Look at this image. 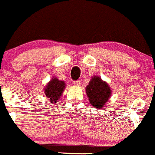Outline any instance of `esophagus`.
Segmentation results:
<instances>
[{
  "instance_id": "1",
  "label": "esophagus",
  "mask_w": 155,
  "mask_h": 155,
  "mask_svg": "<svg viewBox=\"0 0 155 155\" xmlns=\"http://www.w3.org/2000/svg\"><path fill=\"white\" fill-rule=\"evenodd\" d=\"M74 84L75 86H80V84H81V81H80V80H77V81H74Z\"/></svg>"
}]
</instances>
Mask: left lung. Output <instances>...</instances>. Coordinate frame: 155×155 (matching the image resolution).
I'll use <instances>...</instances> for the list:
<instances>
[{"instance_id": "8db88e82", "label": "left lung", "mask_w": 155, "mask_h": 155, "mask_svg": "<svg viewBox=\"0 0 155 155\" xmlns=\"http://www.w3.org/2000/svg\"><path fill=\"white\" fill-rule=\"evenodd\" d=\"M90 104L96 108H102L109 99L111 89L108 84L102 81L99 77L92 78L86 88Z\"/></svg>"}]
</instances>
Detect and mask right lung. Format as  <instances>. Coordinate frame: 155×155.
Instances as JSON below:
<instances>
[{
  "label": "right lung",
  "instance_id": "add662e5",
  "mask_svg": "<svg viewBox=\"0 0 155 155\" xmlns=\"http://www.w3.org/2000/svg\"><path fill=\"white\" fill-rule=\"evenodd\" d=\"M65 84L63 81L53 78L52 81L48 83L47 87L45 88L46 96L50 101H52L53 103H55L62 96V92L65 89Z\"/></svg>",
  "mask_w": 155,
  "mask_h": 155
}]
</instances>
